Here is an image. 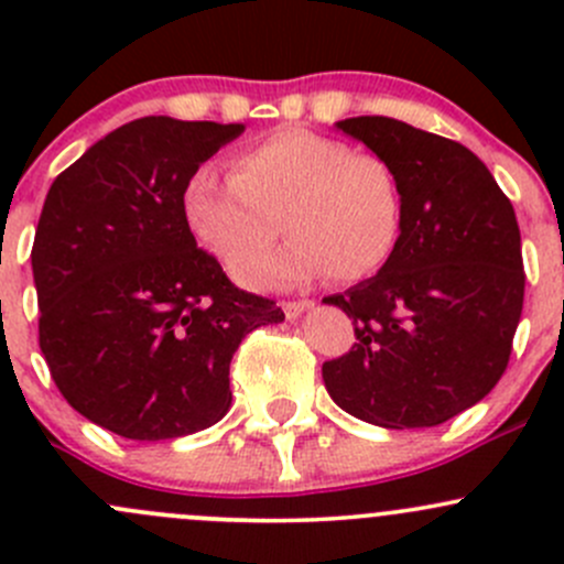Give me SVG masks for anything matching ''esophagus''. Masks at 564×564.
Here are the masks:
<instances>
[{
	"mask_svg": "<svg viewBox=\"0 0 564 564\" xmlns=\"http://www.w3.org/2000/svg\"><path fill=\"white\" fill-rule=\"evenodd\" d=\"M311 305H314L311 300H294V303H281V308L283 314H286V318H297L303 311H308Z\"/></svg>",
	"mask_w": 564,
	"mask_h": 564,
	"instance_id": "obj_1",
	"label": "esophagus"
}]
</instances>
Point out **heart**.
<instances>
[{
    "instance_id": "b5f03b06",
    "label": "heart",
    "mask_w": 564,
    "mask_h": 564,
    "mask_svg": "<svg viewBox=\"0 0 564 564\" xmlns=\"http://www.w3.org/2000/svg\"><path fill=\"white\" fill-rule=\"evenodd\" d=\"M182 213L226 270L251 264L240 273L250 286H300L327 272L338 283H357L395 253L403 185L377 152L286 128L237 152L231 176L198 166L182 187ZM278 230L293 240L257 262Z\"/></svg>"
}]
</instances>
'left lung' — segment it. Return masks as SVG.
<instances>
[{"instance_id":"left-lung-1","label":"left lung","mask_w":564,"mask_h":564,"mask_svg":"<svg viewBox=\"0 0 564 564\" xmlns=\"http://www.w3.org/2000/svg\"><path fill=\"white\" fill-rule=\"evenodd\" d=\"M338 128L395 166L403 231L377 275L324 297L355 318L357 338L324 362V388L366 423L431 429L482 401L508 368L527 281L513 204L458 141L390 117Z\"/></svg>"}]
</instances>
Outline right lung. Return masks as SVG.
Here are the masks:
<instances>
[{"label":"right lung","instance_id":"right-lung-1","mask_svg":"<svg viewBox=\"0 0 564 564\" xmlns=\"http://www.w3.org/2000/svg\"><path fill=\"white\" fill-rule=\"evenodd\" d=\"M246 124L141 117L54 180L32 275L40 351L65 401L124 440L196 434L231 406L229 366L250 329L283 322L237 289L182 213L187 176Z\"/></svg>","mask_w":564,"mask_h":564}]
</instances>
